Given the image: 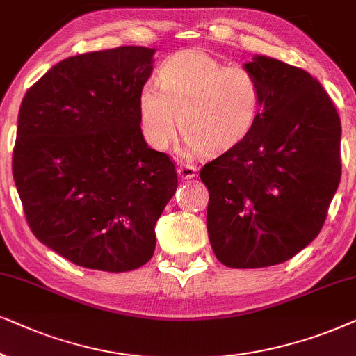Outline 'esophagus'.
Returning a JSON list of instances; mask_svg holds the SVG:
<instances>
[{
    "instance_id": "1",
    "label": "esophagus",
    "mask_w": 356,
    "mask_h": 356,
    "mask_svg": "<svg viewBox=\"0 0 356 356\" xmlns=\"http://www.w3.org/2000/svg\"><path fill=\"white\" fill-rule=\"evenodd\" d=\"M197 174V168L193 164H181L179 165V175H181L182 179H192L195 177Z\"/></svg>"
}]
</instances>
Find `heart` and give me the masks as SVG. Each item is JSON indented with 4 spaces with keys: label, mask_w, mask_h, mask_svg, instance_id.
Segmentation results:
<instances>
[{
    "label": "heart",
    "mask_w": 356,
    "mask_h": 356,
    "mask_svg": "<svg viewBox=\"0 0 356 356\" xmlns=\"http://www.w3.org/2000/svg\"><path fill=\"white\" fill-rule=\"evenodd\" d=\"M156 79L158 84L146 81L138 91L140 127L154 149L169 148L179 123L188 153H225L252 131L262 111V84L255 73L205 51L170 55Z\"/></svg>",
    "instance_id": "b5f03b06"
}]
</instances>
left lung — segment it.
<instances>
[{
    "instance_id": "1",
    "label": "left lung",
    "mask_w": 356,
    "mask_h": 356,
    "mask_svg": "<svg viewBox=\"0 0 356 356\" xmlns=\"http://www.w3.org/2000/svg\"><path fill=\"white\" fill-rule=\"evenodd\" d=\"M260 79L262 112L238 146L200 169L210 192L207 227L226 267L290 260L324 226L342 174V125L307 71L268 56L244 66Z\"/></svg>"
}]
</instances>
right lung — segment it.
<instances>
[{
  "mask_svg": "<svg viewBox=\"0 0 356 356\" xmlns=\"http://www.w3.org/2000/svg\"><path fill=\"white\" fill-rule=\"evenodd\" d=\"M154 49L70 56L22 99L13 177L37 239L79 267L129 272L153 257L154 225L177 188L141 134L138 91Z\"/></svg>",
  "mask_w": 356,
  "mask_h": 356,
  "instance_id": "obj_1",
  "label": "right lung"
}]
</instances>
